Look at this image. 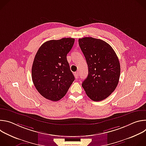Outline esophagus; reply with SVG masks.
I'll return each mask as SVG.
<instances>
[{
	"mask_svg": "<svg viewBox=\"0 0 146 146\" xmlns=\"http://www.w3.org/2000/svg\"><path fill=\"white\" fill-rule=\"evenodd\" d=\"M74 76L76 78H78V72H75L74 73Z\"/></svg>",
	"mask_w": 146,
	"mask_h": 146,
	"instance_id": "esophagus-1",
	"label": "esophagus"
}]
</instances>
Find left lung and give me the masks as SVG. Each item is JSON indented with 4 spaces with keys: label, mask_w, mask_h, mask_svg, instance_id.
<instances>
[{
    "label": "left lung",
    "mask_w": 146,
    "mask_h": 146,
    "mask_svg": "<svg viewBox=\"0 0 146 146\" xmlns=\"http://www.w3.org/2000/svg\"><path fill=\"white\" fill-rule=\"evenodd\" d=\"M88 67V75L82 86L95 102L107 98L116 88L120 76V64L113 48L100 39L86 37L78 39Z\"/></svg>",
    "instance_id": "left-lung-1"
}]
</instances>
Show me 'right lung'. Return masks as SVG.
Segmentation results:
<instances>
[{"instance_id": "1", "label": "right lung", "mask_w": 146, "mask_h": 146, "mask_svg": "<svg viewBox=\"0 0 146 146\" xmlns=\"http://www.w3.org/2000/svg\"><path fill=\"white\" fill-rule=\"evenodd\" d=\"M74 38L46 41L38 50L32 68V78L37 91L45 98L58 101L67 93L74 80L67 60Z\"/></svg>"}]
</instances>
